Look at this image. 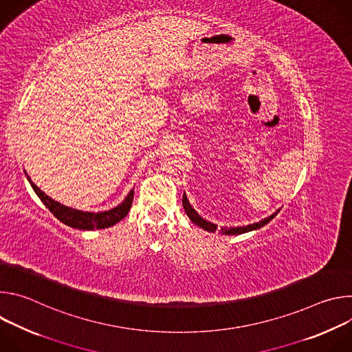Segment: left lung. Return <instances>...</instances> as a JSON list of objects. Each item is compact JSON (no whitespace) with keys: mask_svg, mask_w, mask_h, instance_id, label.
I'll return each instance as SVG.
<instances>
[{"mask_svg":"<svg viewBox=\"0 0 352 352\" xmlns=\"http://www.w3.org/2000/svg\"><path fill=\"white\" fill-rule=\"evenodd\" d=\"M182 206H184V209H185V213L188 214V217H189V220L193 223V224H196V226H199L200 228H204V230H206V231H210V232H216V230H217V226L216 224H212V223H209V221H206L205 219H202L200 217L193 209H192V206L189 205V202H188V197H186V195L184 193V196H182ZM280 210H277L276 213H273L270 217H267V219H265V220H262V221H259V223H254V224H250V226H246V227H235V228H221V232L223 234H226V235H235V234H243V232H248V231H252V230H258V228H261V227H263V226H266L272 219H274L276 216H277V213H278Z\"/></svg>","mask_w":352,"mask_h":352,"instance_id":"1","label":"left lung"}]
</instances>
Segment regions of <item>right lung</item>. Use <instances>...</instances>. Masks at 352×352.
Returning a JSON list of instances; mask_svg holds the SVG:
<instances>
[{
  "mask_svg": "<svg viewBox=\"0 0 352 352\" xmlns=\"http://www.w3.org/2000/svg\"><path fill=\"white\" fill-rule=\"evenodd\" d=\"M32 188L34 189L36 195L41 199V202L45 205V208L52 212L60 221H63L64 224L72 227V228H78V230H100V228H107L111 227L114 224H117L120 220H122L128 212L131 210L132 206V200H133V189L128 193V196L125 197L124 202L121 205H118L117 208L107 210V212H102V213H89V212H80V210H75L71 208H67L56 200H53L52 197H48L41 189H38L32 179L28 177Z\"/></svg>",
  "mask_w": 352,
  "mask_h": 352,
  "instance_id": "add662e5",
  "label": "right lung"
}]
</instances>
